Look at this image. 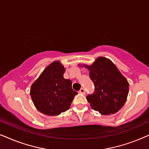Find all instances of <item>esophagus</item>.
<instances>
[{
    "mask_svg": "<svg viewBox=\"0 0 149 149\" xmlns=\"http://www.w3.org/2000/svg\"><path fill=\"white\" fill-rule=\"evenodd\" d=\"M79 93H82V94H85V90L84 88H81L80 90H79Z\"/></svg>",
    "mask_w": 149,
    "mask_h": 149,
    "instance_id": "esophagus-1",
    "label": "esophagus"
}]
</instances>
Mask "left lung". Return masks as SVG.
Wrapping results in <instances>:
<instances>
[{"label":"left lung","mask_w":149,"mask_h":149,"mask_svg":"<svg viewBox=\"0 0 149 149\" xmlns=\"http://www.w3.org/2000/svg\"><path fill=\"white\" fill-rule=\"evenodd\" d=\"M83 67L89 70V77L95 85L94 93L86 97L91 109L104 115L119 111L129 93L127 79L111 60L104 57H98L91 65L83 64Z\"/></svg>","instance_id":"left-lung-1"}]
</instances>
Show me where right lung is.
<instances>
[{"mask_svg":"<svg viewBox=\"0 0 149 149\" xmlns=\"http://www.w3.org/2000/svg\"><path fill=\"white\" fill-rule=\"evenodd\" d=\"M65 68L60 61L46 67L32 83L30 93L34 107L45 115H60L70 109L77 91L72 81L64 78Z\"/></svg>","mask_w":149,"mask_h":149,"instance_id":"right-lung-1","label":"right lung"}]
</instances>
